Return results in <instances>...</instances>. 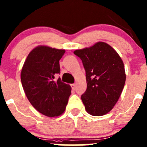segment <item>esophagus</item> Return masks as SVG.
I'll list each match as a JSON object with an SVG mask.
<instances>
[{"instance_id":"1","label":"esophagus","mask_w":147,"mask_h":147,"mask_svg":"<svg viewBox=\"0 0 147 147\" xmlns=\"http://www.w3.org/2000/svg\"><path fill=\"white\" fill-rule=\"evenodd\" d=\"M71 87L72 90H75V89H76V84H71Z\"/></svg>"}]
</instances>
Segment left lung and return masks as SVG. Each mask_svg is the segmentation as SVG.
Masks as SVG:
<instances>
[{"label":"left lung","mask_w":147,"mask_h":147,"mask_svg":"<svg viewBox=\"0 0 147 147\" xmlns=\"http://www.w3.org/2000/svg\"><path fill=\"white\" fill-rule=\"evenodd\" d=\"M85 70L87 90L81 95L86 111L102 116L113 108L126 81L123 62L116 51L105 42L74 52Z\"/></svg>","instance_id":"left-lung-1"}]
</instances>
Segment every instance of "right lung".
Listing matches in <instances>:
<instances>
[{
	"label": "right lung",
	"mask_w": 147,
	"mask_h": 147,
	"mask_svg": "<svg viewBox=\"0 0 147 147\" xmlns=\"http://www.w3.org/2000/svg\"><path fill=\"white\" fill-rule=\"evenodd\" d=\"M65 50L39 46L28 55L21 72L23 88L31 105L40 113L50 117L65 112L71 94V86L53 80L60 73L59 61Z\"/></svg>",
	"instance_id": "1"
}]
</instances>
